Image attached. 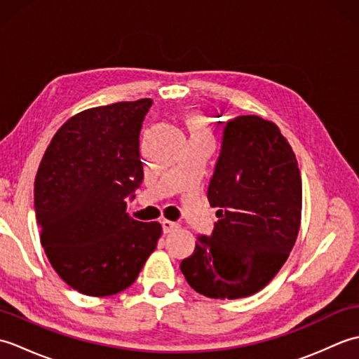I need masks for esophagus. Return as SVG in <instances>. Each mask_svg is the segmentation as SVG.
I'll return each mask as SVG.
<instances>
[{
    "mask_svg": "<svg viewBox=\"0 0 359 359\" xmlns=\"http://www.w3.org/2000/svg\"><path fill=\"white\" fill-rule=\"evenodd\" d=\"M162 228H163L165 233H171V231H174V230H177L179 224H177V222H171V220L163 219V220H162Z\"/></svg>",
    "mask_w": 359,
    "mask_h": 359,
    "instance_id": "1",
    "label": "esophagus"
}]
</instances>
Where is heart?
I'll return each instance as SVG.
<instances>
[{
    "mask_svg": "<svg viewBox=\"0 0 359 359\" xmlns=\"http://www.w3.org/2000/svg\"><path fill=\"white\" fill-rule=\"evenodd\" d=\"M188 129H189V133H191V137H211L208 129L205 128L203 123H201V121L196 120V118L188 120Z\"/></svg>",
    "mask_w": 359,
    "mask_h": 359,
    "instance_id": "1",
    "label": "heart"
}]
</instances>
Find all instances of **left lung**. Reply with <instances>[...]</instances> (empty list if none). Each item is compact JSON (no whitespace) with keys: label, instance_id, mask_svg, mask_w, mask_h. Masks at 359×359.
<instances>
[{"label":"left lung","instance_id":"left-lung-1","mask_svg":"<svg viewBox=\"0 0 359 359\" xmlns=\"http://www.w3.org/2000/svg\"><path fill=\"white\" fill-rule=\"evenodd\" d=\"M207 196L219 220L211 236H197L180 270L203 296L255 294L285 264L301 226V172L273 121L257 116L226 121Z\"/></svg>","mask_w":359,"mask_h":359}]
</instances>
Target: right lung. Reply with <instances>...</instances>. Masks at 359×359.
Segmentation results:
<instances>
[{"label": "right lung", "instance_id": "right-lung-1", "mask_svg": "<svg viewBox=\"0 0 359 359\" xmlns=\"http://www.w3.org/2000/svg\"><path fill=\"white\" fill-rule=\"evenodd\" d=\"M151 98L98 106L53 135L35 177L40 241L53 270L88 296L128 288L157 247L158 222L128 216L143 180L139 151Z\"/></svg>", "mask_w": 359, "mask_h": 359}]
</instances>
